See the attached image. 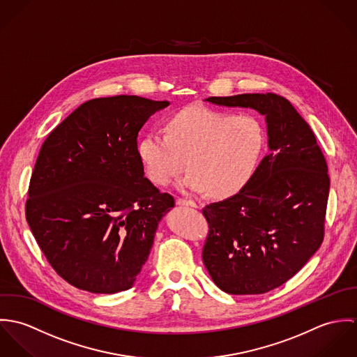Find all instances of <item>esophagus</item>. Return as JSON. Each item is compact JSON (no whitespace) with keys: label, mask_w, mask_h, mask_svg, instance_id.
I'll use <instances>...</instances> for the list:
<instances>
[{"label":"esophagus","mask_w":357,"mask_h":357,"mask_svg":"<svg viewBox=\"0 0 357 357\" xmlns=\"http://www.w3.org/2000/svg\"><path fill=\"white\" fill-rule=\"evenodd\" d=\"M176 204L178 206H191V207H197V204L194 201H190V199H184V198H177L176 199Z\"/></svg>","instance_id":"1"}]
</instances>
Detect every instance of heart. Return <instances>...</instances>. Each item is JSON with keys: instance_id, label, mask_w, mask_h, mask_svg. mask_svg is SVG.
I'll return each instance as SVG.
<instances>
[{"instance_id": "1", "label": "heart", "mask_w": 357, "mask_h": 357, "mask_svg": "<svg viewBox=\"0 0 357 357\" xmlns=\"http://www.w3.org/2000/svg\"><path fill=\"white\" fill-rule=\"evenodd\" d=\"M264 143V129L255 116L194 104L172 115L165 133H146L137 153L153 184L167 185L188 167L178 183L181 191L208 190L213 197L227 198L248 184Z\"/></svg>"}]
</instances>
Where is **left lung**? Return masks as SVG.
Masks as SVG:
<instances>
[{
    "label": "left lung",
    "mask_w": 357,
    "mask_h": 357,
    "mask_svg": "<svg viewBox=\"0 0 357 357\" xmlns=\"http://www.w3.org/2000/svg\"><path fill=\"white\" fill-rule=\"evenodd\" d=\"M265 115L269 153L234 197L207 204L204 266L222 291L264 294L293 278L324 238L330 191L316 137L287 99L275 93L208 98Z\"/></svg>",
    "instance_id": "obj_1"
}]
</instances>
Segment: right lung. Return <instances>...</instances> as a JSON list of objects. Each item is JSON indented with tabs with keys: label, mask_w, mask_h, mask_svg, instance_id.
I'll list each match as a JSON object with an SVG mask.
<instances>
[{
	"label": "right lung",
	"mask_w": 357,
	"mask_h": 357,
	"mask_svg": "<svg viewBox=\"0 0 357 357\" xmlns=\"http://www.w3.org/2000/svg\"><path fill=\"white\" fill-rule=\"evenodd\" d=\"M167 105L126 95L93 99L44 142L26 220L52 268L74 287L123 291L146 264L158 222L174 199L144 177L137 136Z\"/></svg>",
	"instance_id": "1"
}]
</instances>
